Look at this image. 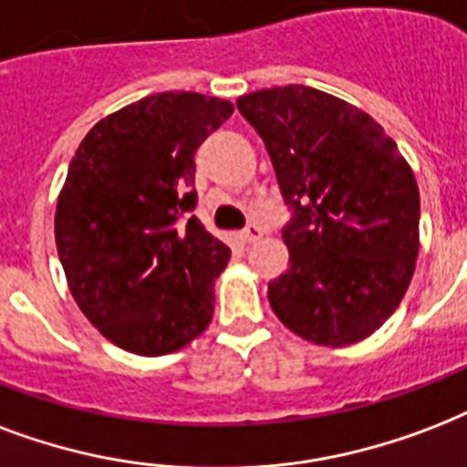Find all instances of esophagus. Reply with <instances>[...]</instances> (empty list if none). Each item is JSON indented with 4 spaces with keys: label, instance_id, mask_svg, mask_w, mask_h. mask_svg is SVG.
<instances>
[{
    "label": "esophagus",
    "instance_id": "obj_1",
    "mask_svg": "<svg viewBox=\"0 0 467 467\" xmlns=\"http://www.w3.org/2000/svg\"><path fill=\"white\" fill-rule=\"evenodd\" d=\"M259 237H262V227L259 225H247L240 233V240L244 242V244H252V242H257Z\"/></svg>",
    "mask_w": 467,
    "mask_h": 467
}]
</instances>
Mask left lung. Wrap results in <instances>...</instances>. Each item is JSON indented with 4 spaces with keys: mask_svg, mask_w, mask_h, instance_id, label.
Masks as SVG:
<instances>
[{
    "mask_svg": "<svg viewBox=\"0 0 467 467\" xmlns=\"http://www.w3.org/2000/svg\"><path fill=\"white\" fill-rule=\"evenodd\" d=\"M272 156L294 218L289 269L269 284L276 318L308 343L343 348L397 311L419 257V186L394 139L360 107L286 85L237 98Z\"/></svg>",
    "mask_w": 467,
    "mask_h": 467,
    "instance_id": "obj_1",
    "label": "left lung"
}]
</instances>
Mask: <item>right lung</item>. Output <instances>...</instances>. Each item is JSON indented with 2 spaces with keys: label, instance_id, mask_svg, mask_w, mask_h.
Returning <instances> with one entry per match:
<instances>
[{
  "label": "right lung",
  "instance_id": "1",
  "mask_svg": "<svg viewBox=\"0 0 467 467\" xmlns=\"http://www.w3.org/2000/svg\"><path fill=\"white\" fill-rule=\"evenodd\" d=\"M233 102L159 92L99 119L56 202V247L78 308L134 355L181 350L213 320L230 249L186 213L193 156Z\"/></svg>",
  "mask_w": 467,
  "mask_h": 467
}]
</instances>
